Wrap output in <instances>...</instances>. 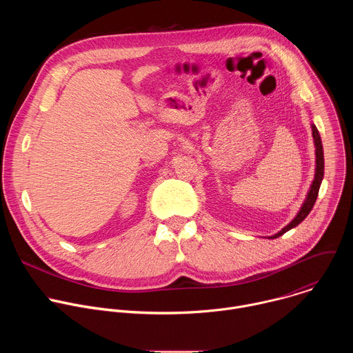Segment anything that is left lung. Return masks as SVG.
<instances>
[{
  "mask_svg": "<svg viewBox=\"0 0 353 353\" xmlns=\"http://www.w3.org/2000/svg\"><path fill=\"white\" fill-rule=\"evenodd\" d=\"M312 131H313V139H314V146H316V173H314V180L310 185V190L306 195V199L303 205L300 207L297 215L292 219V222H289L282 230H279L278 233H275L274 236H270L268 239H276L279 236H282L283 233H286L288 230L296 228L299 223L303 222L306 219V216L310 214V211L313 210L314 204H316V199L319 195V190L324 177V152H323V143H321V138L319 134V130L314 124H312Z\"/></svg>",
  "mask_w": 353,
  "mask_h": 353,
  "instance_id": "1",
  "label": "left lung"
}]
</instances>
